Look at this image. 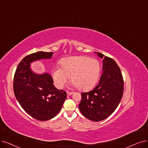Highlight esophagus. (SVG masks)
<instances>
[{
	"mask_svg": "<svg viewBox=\"0 0 148 148\" xmlns=\"http://www.w3.org/2000/svg\"><path fill=\"white\" fill-rule=\"evenodd\" d=\"M73 93V92H68V91H67V95H72Z\"/></svg>",
	"mask_w": 148,
	"mask_h": 148,
	"instance_id": "esophagus-1",
	"label": "esophagus"
}]
</instances>
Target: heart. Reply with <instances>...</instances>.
I'll list each match as a JSON object with an SVG mask.
<instances>
[{
    "instance_id": "obj_1",
    "label": "heart",
    "mask_w": 148,
    "mask_h": 148,
    "mask_svg": "<svg viewBox=\"0 0 148 148\" xmlns=\"http://www.w3.org/2000/svg\"><path fill=\"white\" fill-rule=\"evenodd\" d=\"M60 67L52 70L56 86L62 88L70 77L71 82L80 90L92 88L97 82L101 71L99 62L95 58L86 56H73L64 58Z\"/></svg>"
}]
</instances>
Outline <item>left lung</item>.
Masks as SVG:
<instances>
[{
	"mask_svg": "<svg viewBox=\"0 0 148 148\" xmlns=\"http://www.w3.org/2000/svg\"><path fill=\"white\" fill-rule=\"evenodd\" d=\"M103 60V73L98 85L88 92L81 93L79 109L86 118L94 121L107 119L120 104L124 91L122 73L116 62L98 53Z\"/></svg>",
	"mask_w": 148,
	"mask_h": 148,
	"instance_id": "obj_1",
	"label": "left lung"
}]
</instances>
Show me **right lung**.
I'll use <instances>...</instances> for the list:
<instances>
[{"label":"right lung","instance_id":"right-lung-1","mask_svg":"<svg viewBox=\"0 0 148 148\" xmlns=\"http://www.w3.org/2000/svg\"><path fill=\"white\" fill-rule=\"evenodd\" d=\"M53 52L38 51L25 56L19 62L14 76L15 97L27 114L39 121L55 117L67 97L66 91L58 90L49 73L36 75L29 67L33 61L51 58Z\"/></svg>","mask_w":148,"mask_h":148}]
</instances>
